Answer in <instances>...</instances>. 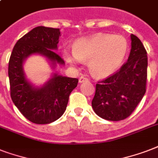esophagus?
<instances>
[{
    "label": "esophagus",
    "instance_id": "obj_1",
    "mask_svg": "<svg viewBox=\"0 0 158 158\" xmlns=\"http://www.w3.org/2000/svg\"><path fill=\"white\" fill-rule=\"evenodd\" d=\"M88 80H89V79H88L87 77L84 76V75H83V74H82L81 76L79 77V83H84V82H86L88 81Z\"/></svg>",
    "mask_w": 158,
    "mask_h": 158
}]
</instances>
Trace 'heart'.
<instances>
[{
    "instance_id": "obj_1",
    "label": "heart",
    "mask_w": 158,
    "mask_h": 158,
    "mask_svg": "<svg viewBox=\"0 0 158 158\" xmlns=\"http://www.w3.org/2000/svg\"><path fill=\"white\" fill-rule=\"evenodd\" d=\"M72 52L74 56H64L69 64L89 60V69L94 76L106 78L121 66L127 54L128 43L121 35L97 33L78 39Z\"/></svg>"
}]
</instances>
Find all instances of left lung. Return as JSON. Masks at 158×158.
<instances>
[{
	"mask_svg": "<svg viewBox=\"0 0 158 158\" xmlns=\"http://www.w3.org/2000/svg\"><path fill=\"white\" fill-rule=\"evenodd\" d=\"M130 38L127 61L115 74L96 84L92 106L105 120L118 121L129 117L146 92L147 52L138 37L131 34Z\"/></svg>",
	"mask_w": 158,
	"mask_h": 158,
	"instance_id": "1",
	"label": "left lung"
}]
</instances>
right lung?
<instances>
[{
	"label": "right lung",
	"mask_w": 158,
	"mask_h": 158,
	"mask_svg": "<svg viewBox=\"0 0 158 158\" xmlns=\"http://www.w3.org/2000/svg\"><path fill=\"white\" fill-rule=\"evenodd\" d=\"M60 32L59 28L36 27L19 39L9 60L8 75L10 97L22 115L38 125L58 120L66 109L69 94L77 87L79 79L56 73L41 87H34L26 79L23 62L28 56L40 54L50 60L52 68L64 64L57 50Z\"/></svg>",
	"instance_id": "right-lung-1"
}]
</instances>
